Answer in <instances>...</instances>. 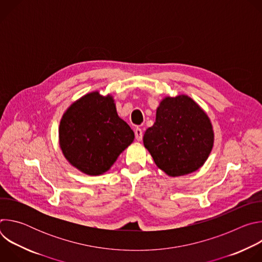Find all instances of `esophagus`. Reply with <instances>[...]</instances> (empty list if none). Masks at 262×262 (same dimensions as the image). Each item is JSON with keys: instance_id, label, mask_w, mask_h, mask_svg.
<instances>
[{"instance_id": "34e87169", "label": "esophagus", "mask_w": 262, "mask_h": 262, "mask_svg": "<svg viewBox=\"0 0 262 262\" xmlns=\"http://www.w3.org/2000/svg\"><path fill=\"white\" fill-rule=\"evenodd\" d=\"M135 136H136L137 141H141L142 138H143V130H142L141 128L137 127V128L135 129Z\"/></svg>"}]
</instances>
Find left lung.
I'll use <instances>...</instances> for the list:
<instances>
[{"label": "left lung", "mask_w": 262, "mask_h": 262, "mask_svg": "<svg viewBox=\"0 0 262 262\" xmlns=\"http://www.w3.org/2000/svg\"><path fill=\"white\" fill-rule=\"evenodd\" d=\"M214 141L209 117L188 95L166 96L157 108L155 124L143 143L156 165L168 176L197 171L208 159Z\"/></svg>", "instance_id": "1"}]
</instances>
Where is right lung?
I'll use <instances>...</instances> for the list:
<instances>
[{"label": "right lung", "instance_id": "obj_1", "mask_svg": "<svg viewBox=\"0 0 262 262\" xmlns=\"http://www.w3.org/2000/svg\"><path fill=\"white\" fill-rule=\"evenodd\" d=\"M116 111L113 96L90 92L69 105L59 125V144L68 163L96 176L105 173L134 141Z\"/></svg>", "mask_w": 262, "mask_h": 262}]
</instances>
